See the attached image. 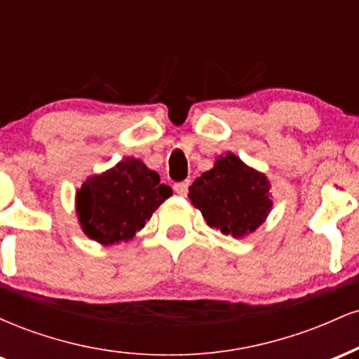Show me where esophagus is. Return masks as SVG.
<instances>
[{
	"mask_svg": "<svg viewBox=\"0 0 359 359\" xmlns=\"http://www.w3.org/2000/svg\"><path fill=\"white\" fill-rule=\"evenodd\" d=\"M189 185H191L189 180H184V182H177V184H174V191H175V194H179V196H187Z\"/></svg>",
	"mask_w": 359,
	"mask_h": 359,
	"instance_id": "obj_1",
	"label": "esophagus"
}]
</instances>
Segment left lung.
I'll return each mask as SVG.
<instances>
[{
	"label": "left lung",
	"instance_id": "obj_1",
	"mask_svg": "<svg viewBox=\"0 0 359 359\" xmlns=\"http://www.w3.org/2000/svg\"><path fill=\"white\" fill-rule=\"evenodd\" d=\"M270 196L269 179L231 151L189 187V199L205 222L233 238L248 236L265 222L273 205Z\"/></svg>",
	"mask_w": 359,
	"mask_h": 359
}]
</instances>
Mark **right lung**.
<instances>
[{"label": "right lung", "instance_id": "1", "mask_svg": "<svg viewBox=\"0 0 359 359\" xmlns=\"http://www.w3.org/2000/svg\"><path fill=\"white\" fill-rule=\"evenodd\" d=\"M170 196L172 189L160 184L155 170L128 156L81 185L76 211L82 231L108 246L131 240Z\"/></svg>", "mask_w": 359, "mask_h": 359}]
</instances>
